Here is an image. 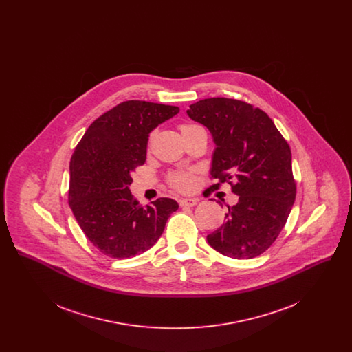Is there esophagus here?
<instances>
[{"label":"esophagus","mask_w":352,"mask_h":352,"mask_svg":"<svg viewBox=\"0 0 352 352\" xmlns=\"http://www.w3.org/2000/svg\"><path fill=\"white\" fill-rule=\"evenodd\" d=\"M198 203V199L195 198H184L179 201V206L181 207H194Z\"/></svg>","instance_id":"esophagus-1"}]
</instances>
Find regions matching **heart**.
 I'll return each mask as SVG.
<instances>
[{
	"mask_svg": "<svg viewBox=\"0 0 352 352\" xmlns=\"http://www.w3.org/2000/svg\"><path fill=\"white\" fill-rule=\"evenodd\" d=\"M179 128H181V132L184 134V137L188 134L195 133L198 131H204L201 125L191 124V122L182 124ZM168 184L178 191H190L195 186V178L191 171H182V170L173 171L168 174Z\"/></svg>",
	"mask_w": 352,
	"mask_h": 352,
	"instance_id": "b5f03b06",
	"label": "heart"
}]
</instances>
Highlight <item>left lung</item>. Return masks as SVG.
<instances>
[{
  "mask_svg": "<svg viewBox=\"0 0 352 352\" xmlns=\"http://www.w3.org/2000/svg\"><path fill=\"white\" fill-rule=\"evenodd\" d=\"M214 137L210 188L231 184L239 201L228 207L226 223L207 236L208 244L232 258H252L278 237L296 201L292 151L274 122L245 101L211 98L187 111Z\"/></svg>",
  "mask_w": 352,
  "mask_h": 352,
  "instance_id": "8db88e82",
  "label": "left lung"
}]
</instances>
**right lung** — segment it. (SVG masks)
Instances as JSON below:
<instances>
[{"mask_svg": "<svg viewBox=\"0 0 352 352\" xmlns=\"http://www.w3.org/2000/svg\"><path fill=\"white\" fill-rule=\"evenodd\" d=\"M178 112L158 102H120L89 125L75 148L68 203L88 240L108 257L148 251L179 207L170 198L142 207L129 190L132 173L146 161L149 133Z\"/></svg>", "mask_w": 352, "mask_h": 352, "instance_id": "add662e5", "label": "right lung"}]
</instances>
